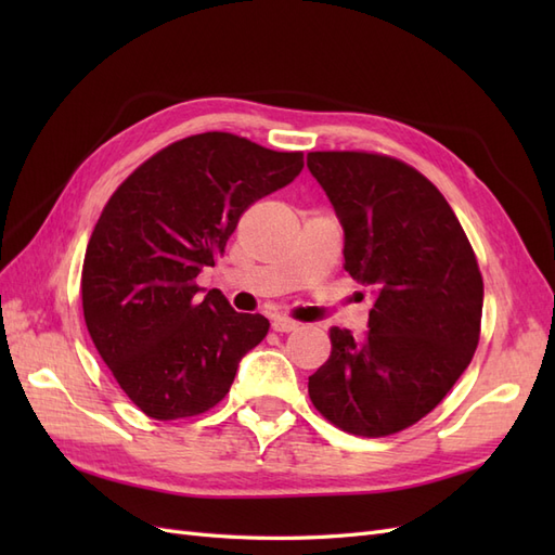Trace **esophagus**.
Wrapping results in <instances>:
<instances>
[{
	"label": "esophagus",
	"mask_w": 555,
	"mask_h": 555,
	"mask_svg": "<svg viewBox=\"0 0 555 555\" xmlns=\"http://www.w3.org/2000/svg\"><path fill=\"white\" fill-rule=\"evenodd\" d=\"M271 326H273V331H278V333H292V331L298 328L296 322H292V319H284V317H273Z\"/></svg>",
	"instance_id": "1"
}]
</instances>
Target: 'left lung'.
Listing matches in <instances>:
<instances>
[{"label":"left lung","instance_id":"8db88e82","mask_svg":"<svg viewBox=\"0 0 555 555\" xmlns=\"http://www.w3.org/2000/svg\"><path fill=\"white\" fill-rule=\"evenodd\" d=\"M308 169L345 231V271L373 289L365 338L331 328L310 400L338 428L384 438L426 416L473 361L481 273L459 217L412 166L308 153Z\"/></svg>","mask_w":555,"mask_h":555}]
</instances>
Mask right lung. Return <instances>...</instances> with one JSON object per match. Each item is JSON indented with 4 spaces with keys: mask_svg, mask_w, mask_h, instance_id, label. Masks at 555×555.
Here are the masks:
<instances>
[{
    "mask_svg": "<svg viewBox=\"0 0 555 555\" xmlns=\"http://www.w3.org/2000/svg\"><path fill=\"white\" fill-rule=\"evenodd\" d=\"M304 171L224 131L196 133L150 157L111 196L82 263V314L99 357L137 408L159 422L215 408L238 363L268 333L196 278L215 266L241 215Z\"/></svg>",
    "mask_w": 555,
    "mask_h": 555,
    "instance_id": "add662e5",
    "label": "right lung"
}]
</instances>
